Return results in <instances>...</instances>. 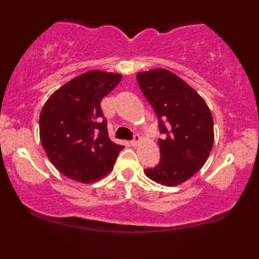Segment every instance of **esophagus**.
Returning a JSON list of instances; mask_svg holds the SVG:
<instances>
[{"instance_id":"obj_1","label":"esophagus","mask_w":259,"mask_h":259,"mask_svg":"<svg viewBox=\"0 0 259 259\" xmlns=\"http://www.w3.org/2000/svg\"><path fill=\"white\" fill-rule=\"evenodd\" d=\"M139 143H140V137L138 136V134H134V139L131 140V145H132V146H138Z\"/></svg>"}]
</instances>
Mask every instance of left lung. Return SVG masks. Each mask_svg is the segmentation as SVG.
Returning <instances> with one entry per match:
<instances>
[{"mask_svg": "<svg viewBox=\"0 0 259 259\" xmlns=\"http://www.w3.org/2000/svg\"><path fill=\"white\" fill-rule=\"evenodd\" d=\"M145 98L158 116L160 161L145 175L165 186L179 185L196 175L213 146V119L204 99L169 70L137 74Z\"/></svg>", "mask_w": 259, "mask_h": 259, "instance_id": "1", "label": "left lung"}]
</instances>
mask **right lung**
<instances>
[{
    "mask_svg": "<svg viewBox=\"0 0 259 259\" xmlns=\"http://www.w3.org/2000/svg\"><path fill=\"white\" fill-rule=\"evenodd\" d=\"M120 80V74L90 70L46 101L40 114V140L63 176L87 184L102 178L114 166L123 146L109 139L100 104Z\"/></svg>",
    "mask_w": 259,
    "mask_h": 259,
    "instance_id": "add662e5",
    "label": "right lung"
}]
</instances>
